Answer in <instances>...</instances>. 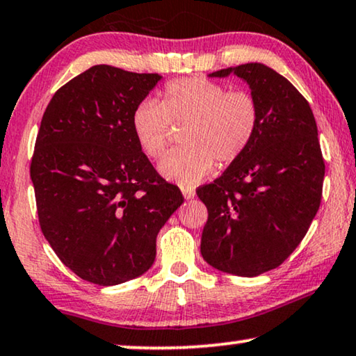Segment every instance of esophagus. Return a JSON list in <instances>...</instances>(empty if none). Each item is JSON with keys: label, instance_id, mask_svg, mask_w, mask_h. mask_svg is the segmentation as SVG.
<instances>
[{"label": "esophagus", "instance_id": "esophagus-1", "mask_svg": "<svg viewBox=\"0 0 356 356\" xmlns=\"http://www.w3.org/2000/svg\"><path fill=\"white\" fill-rule=\"evenodd\" d=\"M180 188H182V193H184V196L187 200L193 198V196H195V188L193 187H188V185H182V187H180Z\"/></svg>", "mask_w": 356, "mask_h": 356}]
</instances>
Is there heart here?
I'll return each mask as SVG.
<instances>
[{
    "instance_id": "obj_1",
    "label": "heart",
    "mask_w": 356,
    "mask_h": 356,
    "mask_svg": "<svg viewBox=\"0 0 356 356\" xmlns=\"http://www.w3.org/2000/svg\"><path fill=\"white\" fill-rule=\"evenodd\" d=\"M261 110L246 91H229L224 84L203 76L169 81L163 99H145L132 111L131 126L142 152L158 160L171 137L172 124H184V147L163 158L161 172L182 185L209 176L216 160L235 163L256 137Z\"/></svg>"
}]
</instances>
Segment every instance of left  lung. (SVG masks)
<instances>
[{"label":"left lung","instance_id":"obj_1","mask_svg":"<svg viewBox=\"0 0 356 356\" xmlns=\"http://www.w3.org/2000/svg\"><path fill=\"white\" fill-rule=\"evenodd\" d=\"M245 79L261 110L248 150L214 182L196 190L208 208L201 256L212 267L257 277L283 264L316 216L325 160L316 121L304 95L262 63L209 76Z\"/></svg>","mask_w":356,"mask_h":356}]
</instances>
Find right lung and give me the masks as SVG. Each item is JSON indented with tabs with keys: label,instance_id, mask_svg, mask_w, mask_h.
<instances>
[{
	"label": "right lung",
	"instance_id": "right-lung-1",
	"mask_svg": "<svg viewBox=\"0 0 356 356\" xmlns=\"http://www.w3.org/2000/svg\"><path fill=\"white\" fill-rule=\"evenodd\" d=\"M161 76L94 65L54 94L30 176L44 238L79 278L99 286L145 273L156 235L184 203L136 140L132 111Z\"/></svg>",
	"mask_w": 356,
	"mask_h": 356
}]
</instances>
